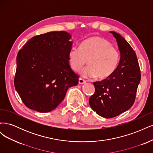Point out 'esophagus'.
<instances>
[{
  "label": "esophagus",
  "instance_id": "obj_1",
  "mask_svg": "<svg viewBox=\"0 0 153 153\" xmlns=\"http://www.w3.org/2000/svg\"><path fill=\"white\" fill-rule=\"evenodd\" d=\"M78 83H79L80 84H84L85 83H86V81L85 80L83 79V78H79V80H78Z\"/></svg>",
  "mask_w": 153,
  "mask_h": 153
}]
</instances>
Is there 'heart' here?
Wrapping results in <instances>:
<instances>
[{"label": "heart", "instance_id": "heart-1", "mask_svg": "<svg viewBox=\"0 0 153 153\" xmlns=\"http://www.w3.org/2000/svg\"><path fill=\"white\" fill-rule=\"evenodd\" d=\"M119 58V51L108 41L98 36L85 39L80 48L72 47L68 52L69 65L75 71H79L87 60L89 64L80 71L83 77L87 78L109 77L116 69Z\"/></svg>", "mask_w": 153, "mask_h": 153}]
</instances>
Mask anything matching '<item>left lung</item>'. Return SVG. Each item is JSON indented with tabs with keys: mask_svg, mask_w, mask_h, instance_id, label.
Returning a JSON list of instances; mask_svg holds the SVG:
<instances>
[{
	"mask_svg": "<svg viewBox=\"0 0 153 153\" xmlns=\"http://www.w3.org/2000/svg\"><path fill=\"white\" fill-rule=\"evenodd\" d=\"M110 32L116 39L120 61L112 75L93 83L95 92L89 98L91 108L105 118L117 116L131 107L141 78L135 51L119 34Z\"/></svg>",
	"mask_w": 153,
	"mask_h": 153,
	"instance_id": "left-lung-1",
	"label": "left lung"
}]
</instances>
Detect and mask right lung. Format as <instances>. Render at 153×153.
Here are the masks:
<instances>
[{"label": "right lung", "instance_id": "1", "mask_svg": "<svg viewBox=\"0 0 153 153\" xmlns=\"http://www.w3.org/2000/svg\"><path fill=\"white\" fill-rule=\"evenodd\" d=\"M71 38L66 31L49 32L32 38L18 52L14 84L28 108L50 112L62 102L68 88L78 84L79 77L68 61Z\"/></svg>", "mask_w": 153, "mask_h": 153}]
</instances>
